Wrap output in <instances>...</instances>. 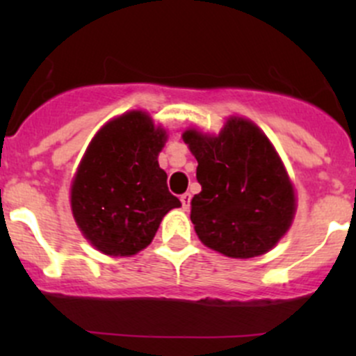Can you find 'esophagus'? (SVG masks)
<instances>
[{"label":"esophagus","instance_id":"1","mask_svg":"<svg viewBox=\"0 0 356 356\" xmlns=\"http://www.w3.org/2000/svg\"><path fill=\"white\" fill-rule=\"evenodd\" d=\"M181 203H182V208H184V210H188L189 203H191V195H189V193L181 195Z\"/></svg>","mask_w":356,"mask_h":356}]
</instances>
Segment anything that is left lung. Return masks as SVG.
<instances>
[{
  "label": "left lung",
  "instance_id": "8db88e82",
  "mask_svg": "<svg viewBox=\"0 0 356 356\" xmlns=\"http://www.w3.org/2000/svg\"><path fill=\"white\" fill-rule=\"evenodd\" d=\"M201 191L191 220L203 245L232 258L270 250L289 229L294 191L270 141L251 122L231 118L217 138L186 131Z\"/></svg>",
  "mask_w": 356,
  "mask_h": 356
}]
</instances>
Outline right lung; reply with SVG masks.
<instances>
[{
  "label": "right lung",
  "mask_w": 356,
  "mask_h": 356,
  "mask_svg": "<svg viewBox=\"0 0 356 356\" xmlns=\"http://www.w3.org/2000/svg\"><path fill=\"white\" fill-rule=\"evenodd\" d=\"M165 132L131 111L98 132L72 184V211L82 234L105 254L129 257L152 243L167 211L181 207L158 165Z\"/></svg>",
  "instance_id": "obj_1"
}]
</instances>
